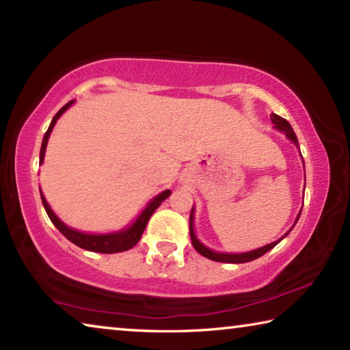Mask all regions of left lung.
<instances>
[{
	"label": "left lung",
	"mask_w": 350,
	"mask_h": 350,
	"mask_svg": "<svg viewBox=\"0 0 350 350\" xmlns=\"http://www.w3.org/2000/svg\"><path fill=\"white\" fill-rule=\"evenodd\" d=\"M270 118H271V122H273L275 128L280 129V131H282L284 134H286V137L288 140H292L293 144L298 146V150H299L296 134L293 133V128L290 126V123L286 120V118H282V117L276 116V114H271ZM299 215H301V213H299ZM299 215H298V217H296L295 224L298 222ZM193 222H194V208H191V215H189V236H191L193 247L196 248V252L202 254V256H205V258H208L211 260H216V262H230V264H244V262H250V260H254V259L260 258V256H262V254H265L269 250H271V248H273L278 244V242H281L284 238H286V236L290 233V230L295 227V225H293V227L290 228L288 232L284 234L281 239L271 242V244H269V245H264V247H260V248H256V250H252V252H247V253H217L215 250H210V248H206L202 244V242H200L196 238V234H194V225H193Z\"/></svg>",
	"instance_id": "1"
}]
</instances>
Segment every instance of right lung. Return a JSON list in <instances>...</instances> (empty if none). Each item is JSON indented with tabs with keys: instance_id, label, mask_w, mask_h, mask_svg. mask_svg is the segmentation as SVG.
Returning a JSON list of instances; mask_svg holds the SVG:
<instances>
[{
	"instance_id": "right-lung-1",
	"label": "right lung",
	"mask_w": 350,
	"mask_h": 350,
	"mask_svg": "<svg viewBox=\"0 0 350 350\" xmlns=\"http://www.w3.org/2000/svg\"><path fill=\"white\" fill-rule=\"evenodd\" d=\"M74 103L69 102L63 106V108L57 112L52 118L49 128H47V131L43 137V144H41V151H40V165L43 163L44 161V152H46V145H47V140H49V135L52 133V128L55 126V123L60 116L63 114L64 111H66L70 105ZM171 194L170 189H165L163 193L157 194L156 198H154L150 204L146 205V208L140 213V216L135 219V222L131 225V227H128L125 230H122V232H116V233H108V234H88V233H81V232H77L74 228H69L66 224H63L60 219L55 216V213L51 210L49 204H47V200L44 199L43 193H41L40 189V196H41V202L44 205V210L47 213V216L52 221V224L55 225V227L60 230V233L63 236H66V238L72 242V244L79 245L80 248H85V250H90V252H96V253H120V252H125L129 250V248H133L137 242L140 241L142 234H144V230L146 227L148 221H150V217L159 205H161L165 199H167Z\"/></svg>"
}]
</instances>
